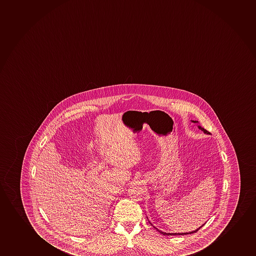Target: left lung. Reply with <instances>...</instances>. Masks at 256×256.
I'll list each match as a JSON object with an SVG mask.
<instances>
[{
    "label": "left lung",
    "instance_id": "left-lung-1",
    "mask_svg": "<svg viewBox=\"0 0 256 256\" xmlns=\"http://www.w3.org/2000/svg\"><path fill=\"white\" fill-rule=\"evenodd\" d=\"M193 122H194V123H197V121H193ZM198 128H199V129H200V130H202L203 132H205V133H206V134H208V133H209L208 132V130H206L204 129V128H202V127L200 126H198ZM203 226H204V224H203ZM203 226H202L199 227V228H198V229H197V230H193V232H186V233H166V232H162V230H159L157 229V228H156V227H154V228H156V229L157 230H158V232H159L160 233H162V234H163V235H166V236L187 235V234H192V233L197 232H198V230H200V228H202V227Z\"/></svg>",
    "mask_w": 256,
    "mask_h": 256
}]
</instances>
